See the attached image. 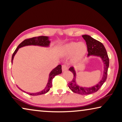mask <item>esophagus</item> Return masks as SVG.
<instances>
[{
    "instance_id": "obj_1",
    "label": "esophagus",
    "mask_w": 122,
    "mask_h": 122,
    "mask_svg": "<svg viewBox=\"0 0 122 122\" xmlns=\"http://www.w3.org/2000/svg\"><path fill=\"white\" fill-rule=\"evenodd\" d=\"M67 69H68V67H67V66L66 65L64 64L62 65V71H65L67 70Z\"/></svg>"
}]
</instances>
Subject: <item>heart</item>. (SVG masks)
<instances>
[{"instance_id":"heart-1","label":"heart","mask_w":122,"mask_h":122,"mask_svg":"<svg viewBox=\"0 0 122 122\" xmlns=\"http://www.w3.org/2000/svg\"><path fill=\"white\" fill-rule=\"evenodd\" d=\"M87 52V46L83 42H71L64 45L61 49L63 55H72V59L78 61L85 57Z\"/></svg>"}]
</instances>
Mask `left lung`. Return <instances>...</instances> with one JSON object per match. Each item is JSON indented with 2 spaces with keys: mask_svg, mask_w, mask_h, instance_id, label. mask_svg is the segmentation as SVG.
Listing matches in <instances>:
<instances>
[{
  "mask_svg": "<svg viewBox=\"0 0 122 122\" xmlns=\"http://www.w3.org/2000/svg\"><path fill=\"white\" fill-rule=\"evenodd\" d=\"M85 39L87 46L88 57L90 56H97L100 57L102 62L104 63V70L102 80L96 85L91 87H83L78 86L76 83V74L74 67L71 66L69 70L74 74V77L71 81L68 83V87L74 93H77L81 95H88L97 92L100 88L102 85L106 81L107 76V71L109 66V58L104 46L102 42L93 39L91 36L88 35H82Z\"/></svg>",
  "mask_w": 122,
  "mask_h": 122,
  "instance_id": "8db88e82",
  "label": "left lung"
}]
</instances>
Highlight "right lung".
Returning a JSON list of instances; mask_svg holds the SVG:
<instances>
[{"instance_id": "right-lung-1", "label": "right lung", "mask_w": 122, "mask_h": 122, "mask_svg": "<svg viewBox=\"0 0 122 122\" xmlns=\"http://www.w3.org/2000/svg\"><path fill=\"white\" fill-rule=\"evenodd\" d=\"M51 41L49 40V37L48 36H37V37H34L32 38H30L28 39H25L23 41H22L20 44L17 47L15 51V52L13 53L12 56V59H11V63H12L13 59H14V56H15L17 52L18 51V50H19V48L25 46H29V45H34V46H42V47H48L50 46ZM62 70H61V65H58L57 67H56L55 69H53L52 70L49 74V78H48V81L46 87L45 88V89L42 91L39 92L34 93H30L26 92V93L30 95H38L43 94H45L47 93L48 91H50V89L52 87V80L57 75L61 74ZM18 88L20 90H21L22 91L25 92V91H23L21 89L18 87Z\"/></svg>"}]
</instances>
